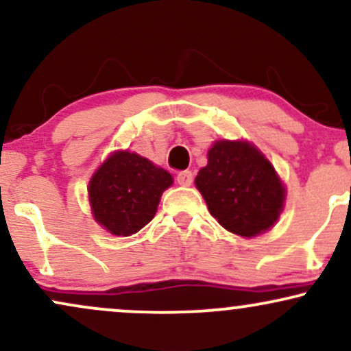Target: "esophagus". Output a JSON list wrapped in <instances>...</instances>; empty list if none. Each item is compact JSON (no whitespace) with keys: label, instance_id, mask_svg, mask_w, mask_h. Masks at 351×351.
Returning <instances> with one entry per match:
<instances>
[{"label":"esophagus","instance_id":"esophagus-1","mask_svg":"<svg viewBox=\"0 0 351 351\" xmlns=\"http://www.w3.org/2000/svg\"><path fill=\"white\" fill-rule=\"evenodd\" d=\"M176 181H178V184H181V186H189V184L193 183V173L188 170L180 171L178 175H176Z\"/></svg>","mask_w":351,"mask_h":351}]
</instances>
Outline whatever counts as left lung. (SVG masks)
<instances>
[{
	"mask_svg": "<svg viewBox=\"0 0 351 351\" xmlns=\"http://www.w3.org/2000/svg\"><path fill=\"white\" fill-rule=\"evenodd\" d=\"M195 183L217 223L244 237L272 228L284 206L276 170L247 142H216Z\"/></svg>",
	"mask_w": 351,
	"mask_h": 351,
	"instance_id": "obj_1",
	"label": "left lung"
}]
</instances>
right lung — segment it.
<instances>
[{"label": "right lung", "mask_w": 351, "mask_h": 351, "mask_svg": "<svg viewBox=\"0 0 351 351\" xmlns=\"http://www.w3.org/2000/svg\"><path fill=\"white\" fill-rule=\"evenodd\" d=\"M171 175L136 153L117 152L88 184L95 221L115 236L138 232L153 219Z\"/></svg>", "instance_id": "right-lung-1"}]
</instances>
